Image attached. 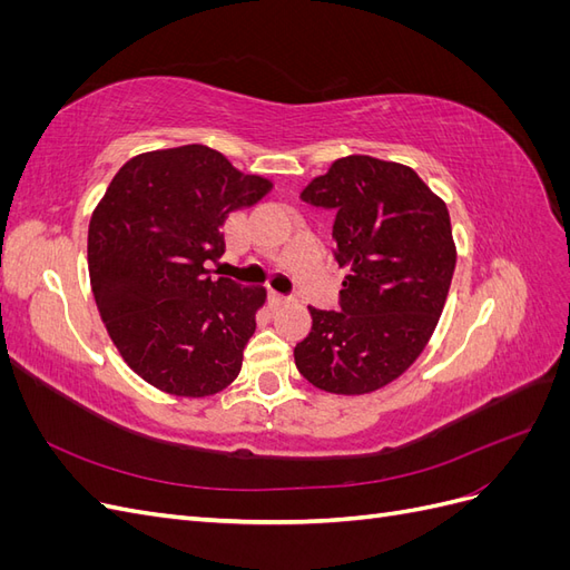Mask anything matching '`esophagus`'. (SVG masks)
<instances>
[{"label":"esophagus","mask_w":570,"mask_h":570,"mask_svg":"<svg viewBox=\"0 0 570 570\" xmlns=\"http://www.w3.org/2000/svg\"><path fill=\"white\" fill-rule=\"evenodd\" d=\"M271 302H273L275 306H283V304H289V302H292V297L281 295V292H271Z\"/></svg>","instance_id":"obj_1"}]
</instances>
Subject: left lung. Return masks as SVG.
Masks as SVG:
<instances>
[{"instance_id":"obj_1","label":"left lung","mask_w":570,"mask_h":570,"mask_svg":"<svg viewBox=\"0 0 570 570\" xmlns=\"http://www.w3.org/2000/svg\"><path fill=\"white\" fill-rule=\"evenodd\" d=\"M302 199L335 214L333 256L350 275L340 312L308 306L314 325L295 364L325 392H373L400 377L435 331L456 264L450 212L416 170L358 154L337 159Z\"/></svg>"}]
</instances>
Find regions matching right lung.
Returning <instances> with one entry per match:
<instances>
[{"instance_id": "1", "label": "right lung", "mask_w": 570, "mask_h": 570, "mask_svg": "<svg viewBox=\"0 0 570 570\" xmlns=\"http://www.w3.org/2000/svg\"><path fill=\"white\" fill-rule=\"evenodd\" d=\"M271 189L220 151L185 145L130 159L88 230L99 316L126 364L149 385L206 396L235 381L264 287L216 278L223 223Z\"/></svg>"}]
</instances>
